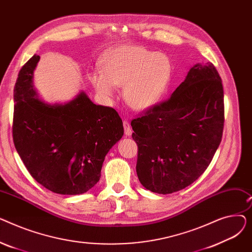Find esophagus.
<instances>
[{
  "label": "esophagus",
  "mask_w": 252,
  "mask_h": 252,
  "mask_svg": "<svg viewBox=\"0 0 252 252\" xmlns=\"http://www.w3.org/2000/svg\"><path fill=\"white\" fill-rule=\"evenodd\" d=\"M124 128H125L126 136H130L131 133H133V129H131L127 121H124Z\"/></svg>",
  "instance_id": "1"
}]
</instances>
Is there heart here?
Listing matches in <instances>:
<instances>
[{"mask_svg":"<svg viewBox=\"0 0 252 252\" xmlns=\"http://www.w3.org/2000/svg\"><path fill=\"white\" fill-rule=\"evenodd\" d=\"M102 70L89 73V81L98 94L111 99L116 87L124 86L126 103L136 110L154 106L166 92L173 66L169 58L143 47H122L101 60Z\"/></svg>","mask_w":252,"mask_h":252,"instance_id":"1","label":"heart"}]
</instances>
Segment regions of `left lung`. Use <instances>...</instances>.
Listing matches in <instances>:
<instances>
[{"instance_id": "8db88e82", "label": "left lung", "mask_w": 252, "mask_h": 252, "mask_svg": "<svg viewBox=\"0 0 252 252\" xmlns=\"http://www.w3.org/2000/svg\"><path fill=\"white\" fill-rule=\"evenodd\" d=\"M223 123L220 76L213 63H198L167 100L130 123L141 184L158 194L188 187L213 160Z\"/></svg>"}]
</instances>
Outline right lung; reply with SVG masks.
Wrapping results in <instances>:
<instances>
[{
    "instance_id": "obj_1",
    "label": "right lung",
    "mask_w": 252,
    "mask_h": 252,
    "mask_svg": "<svg viewBox=\"0 0 252 252\" xmlns=\"http://www.w3.org/2000/svg\"><path fill=\"white\" fill-rule=\"evenodd\" d=\"M38 61L33 55L18 73L13 142L29 173L46 189L83 194L99 182L106 154L124 136L123 121L84 92L66 104L38 100L32 85Z\"/></svg>"
}]
</instances>
